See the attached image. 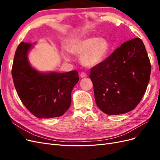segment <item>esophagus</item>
<instances>
[{
    "label": "esophagus",
    "instance_id": "34e87169",
    "mask_svg": "<svg viewBox=\"0 0 160 160\" xmlns=\"http://www.w3.org/2000/svg\"><path fill=\"white\" fill-rule=\"evenodd\" d=\"M80 77H82V78H85V77H88V75H87V73L85 72H81L80 73Z\"/></svg>",
    "mask_w": 160,
    "mask_h": 160
}]
</instances>
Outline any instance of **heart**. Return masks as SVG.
Segmentation results:
<instances>
[{
  "label": "heart",
  "mask_w": 160,
  "mask_h": 160,
  "mask_svg": "<svg viewBox=\"0 0 160 160\" xmlns=\"http://www.w3.org/2000/svg\"><path fill=\"white\" fill-rule=\"evenodd\" d=\"M109 49L108 42L103 38L97 37L87 38L71 42L68 50L73 54L80 55L82 63L87 67H94L102 62ZM66 59L69 58L64 55Z\"/></svg>",
  "instance_id": "1"
}]
</instances>
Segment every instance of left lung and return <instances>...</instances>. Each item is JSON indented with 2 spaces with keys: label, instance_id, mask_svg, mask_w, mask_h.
<instances>
[{
  "label": "left lung",
  "instance_id": "1",
  "mask_svg": "<svg viewBox=\"0 0 160 160\" xmlns=\"http://www.w3.org/2000/svg\"><path fill=\"white\" fill-rule=\"evenodd\" d=\"M150 73L151 63L142 39L125 42L91 69L98 107L111 115L134 109L147 89Z\"/></svg>",
  "mask_w": 160,
  "mask_h": 160
}]
</instances>
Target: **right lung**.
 <instances>
[{"mask_svg": "<svg viewBox=\"0 0 160 160\" xmlns=\"http://www.w3.org/2000/svg\"><path fill=\"white\" fill-rule=\"evenodd\" d=\"M31 47V43L21 42L14 55L11 72L17 93L35 117H59L70 107L71 91L79 79L78 72L41 73L28 63L27 53Z\"/></svg>", "mask_w": 160, "mask_h": 160, "instance_id": "obj_1", "label": "right lung"}]
</instances>
